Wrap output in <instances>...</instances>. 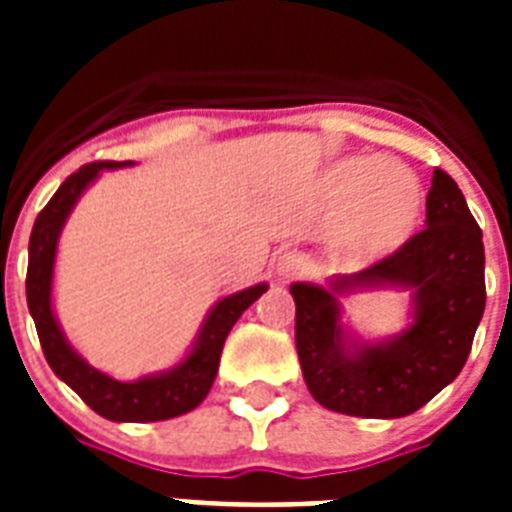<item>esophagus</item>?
<instances>
[{
    "instance_id": "esophagus-1",
    "label": "esophagus",
    "mask_w": 512,
    "mask_h": 512,
    "mask_svg": "<svg viewBox=\"0 0 512 512\" xmlns=\"http://www.w3.org/2000/svg\"><path fill=\"white\" fill-rule=\"evenodd\" d=\"M307 269V261L302 259L300 253H284L279 261V277L282 279H297L302 277Z\"/></svg>"
}]
</instances>
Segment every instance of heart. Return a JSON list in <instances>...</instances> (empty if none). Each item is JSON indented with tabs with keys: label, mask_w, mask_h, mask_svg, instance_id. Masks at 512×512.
Listing matches in <instances>:
<instances>
[{
	"label": "heart",
	"mask_w": 512,
	"mask_h": 512,
	"mask_svg": "<svg viewBox=\"0 0 512 512\" xmlns=\"http://www.w3.org/2000/svg\"><path fill=\"white\" fill-rule=\"evenodd\" d=\"M330 194L346 217L341 251L346 259H366L400 243L420 210V184L400 166L374 158H354L330 176Z\"/></svg>",
	"instance_id": "b5f03b06"
}]
</instances>
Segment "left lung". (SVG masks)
Here are the masks:
<instances>
[{"label":"left lung","instance_id":"obj_1","mask_svg":"<svg viewBox=\"0 0 512 512\" xmlns=\"http://www.w3.org/2000/svg\"><path fill=\"white\" fill-rule=\"evenodd\" d=\"M397 283L416 292L414 325L395 342L345 346L332 292L292 284L295 341L307 390L328 410L356 418H402L420 410L459 377L485 312V246L459 184L433 169L425 200V228L348 286Z\"/></svg>","mask_w":512,"mask_h":512}]
</instances>
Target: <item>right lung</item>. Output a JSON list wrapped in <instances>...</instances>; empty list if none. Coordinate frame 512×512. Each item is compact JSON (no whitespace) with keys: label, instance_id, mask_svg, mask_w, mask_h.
<instances>
[{"label":"right lung","instance_id":"right-lung-1","mask_svg":"<svg viewBox=\"0 0 512 512\" xmlns=\"http://www.w3.org/2000/svg\"><path fill=\"white\" fill-rule=\"evenodd\" d=\"M130 164L133 161H92V164L74 171L58 187L51 202L35 217L30 248H27L30 259H27L25 292L45 361L51 364L56 377L69 384L71 390L102 418L115 420V423H151V420H166L189 413L205 400L212 382H215L223 343L230 328L235 325V320L241 318L246 307H251L264 295L266 284H256V287H248L217 302L212 307L210 318L202 325V333L194 343L192 354L171 372L143 377L138 382H117V379L97 372L94 366L81 359L66 343L56 318H53L51 279L58 233L69 217L71 207L79 200V194L89 187L92 179H97L99 171L120 169V166Z\"/></svg>","mask_w":512,"mask_h":512}]
</instances>
